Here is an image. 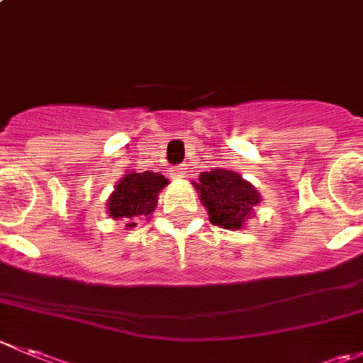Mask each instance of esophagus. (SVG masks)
Segmentation results:
<instances>
[{"mask_svg": "<svg viewBox=\"0 0 363 363\" xmlns=\"http://www.w3.org/2000/svg\"><path fill=\"white\" fill-rule=\"evenodd\" d=\"M170 174H172V177H174V179H182L186 175L184 164H182V167H174L170 170Z\"/></svg>", "mask_w": 363, "mask_h": 363, "instance_id": "1", "label": "esophagus"}]
</instances>
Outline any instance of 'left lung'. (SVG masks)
<instances>
[{
    "label": "left lung",
    "instance_id": "left-lung-1",
    "mask_svg": "<svg viewBox=\"0 0 363 363\" xmlns=\"http://www.w3.org/2000/svg\"><path fill=\"white\" fill-rule=\"evenodd\" d=\"M200 200L209 213V221L223 228L238 230L252 214L253 206L260 202L259 193L239 174L225 168L200 174L196 184Z\"/></svg>",
    "mask_w": 363,
    "mask_h": 363
}]
</instances>
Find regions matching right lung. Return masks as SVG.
<instances>
[{
    "label": "right lung",
    "instance_id": "obj_1",
    "mask_svg": "<svg viewBox=\"0 0 363 363\" xmlns=\"http://www.w3.org/2000/svg\"><path fill=\"white\" fill-rule=\"evenodd\" d=\"M168 184L167 179L154 172L128 174L111 193L108 200V213L111 218H124L125 227H135V218L147 216L157 203V195Z\"/></svg>",
    "mask_w": 363,
    "mask_h": 363
}]
</instances>
